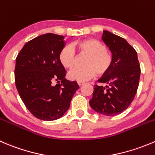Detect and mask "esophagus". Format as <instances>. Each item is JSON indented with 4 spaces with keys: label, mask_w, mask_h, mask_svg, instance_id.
Wrapping results in <instances>:
<instances>
[{
    "label": "esophagus",
    "mask_w": 155,
    "mask_h": 155,
    "mask_svg": "<svg viewBox=\"0 0 155 155\" xmlns=\"http://www.w3.org/2000/svg\"><path fill=\"white\" fill-rule=\"evenodd\" d=\"M77 83H78V85H79V86H80V85H83V84H84V82H79V81H78V82H77Z\"/></svg>",
    "instance_id": "obj_1"
}]
</instances>
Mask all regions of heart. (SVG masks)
<instances>
[{"label":"heart","instance_id":"b5f03b06","mask_svg":"<svg viewBox=\"0 0 155 155\" xmlns=\"http://www.w3.org/2000/svg\"><path fill=\"white\" fill-rule=\"evenodd\" d=\"M86 54L88 57L84 62V67H78L70 70L68 76L72 80L85 82L95 75L104 74L110 67L112 56L106 50L104 45L97 39H85L73 45H67L62 48L59 54V61L65 68L73 67L76 61V51Z\"/></svg>","mask_w":155,"mask_h":155}]
</instances>
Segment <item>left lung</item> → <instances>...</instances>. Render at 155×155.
I'll return each instance as SVG.
<instances>
[{"mask_svg":"<svg viewBox=\"0 0 155 155\" xmlns=\"http://www.w3.org/2000/svg\"><path fill=\"white\" fill-rule=\"evenodd\" d=\"M102 40L112 54V64L97 80L107 85H94L89 104L98 114L115 116L127 109L134 99L140 79V65L136 50L127 40L106 30Z\"/></svg>","mask_w":155,"mask_h":155,"instance_id":"left-lung-1","label":"left lung"}]
</instances>
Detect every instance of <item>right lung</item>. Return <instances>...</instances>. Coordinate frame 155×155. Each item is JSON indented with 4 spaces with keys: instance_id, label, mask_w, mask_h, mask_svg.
<instances>
[{
    "instance_id": "add662e5",
    "label": "right lung",
    "mask_w": 155,
    "mask_h": 155,
    "mask_svg": "<svg viewBox=\"0 0 155 155\" xmlns=\"http://www.w3.org/2000/svg\"><path fill=\"white\" fill-rule=\"evenodd\" d=\"M65 45L64 36L41 35L28 41L16 59L15 83L19 96L27 109L42 120L63 117L79 88L76 81L66 79L65 68L59 61ZM54 81L58 84L54 85Z\"/></svg>"
}]
</instances>
